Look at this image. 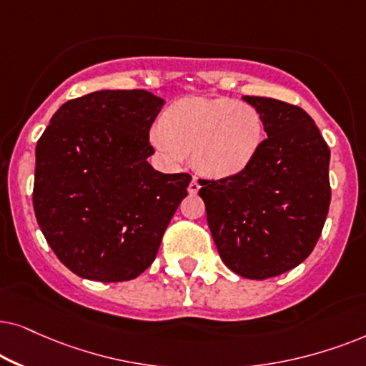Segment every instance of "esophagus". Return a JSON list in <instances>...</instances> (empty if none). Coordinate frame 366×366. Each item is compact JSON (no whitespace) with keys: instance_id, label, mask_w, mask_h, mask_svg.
Instances as JSON below:
<instances>
[{"instance_id":"34e87169","label":"esophagus","mask_w":366,"mask_h":366,"mask_svg":"<svg viewBox=\"0 0 366 366\" xmlns=\"http://www.w3.org/2000/svg\"><path fill=\"white\" fill-rule=\"evenodd\" d=\"M199 189H201V186H199V180H197L196 177H194V179L191 180V184H189L187 191H189V194H192V196H194V194L199 192Z\"/></svg>"}]
</instances>
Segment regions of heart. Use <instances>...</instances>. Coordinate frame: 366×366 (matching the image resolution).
<instances>
[{"label":"heart","instance_id":"obj_1","mask_svg":"<svg viewBox=\"0 0 366 366\" xmlns=\"http://www.w3.org/2000/svg\"><path fill=\"white\" fill-rule=\"evenodd\" d=\"M152 147L167 162L192 150V164L212 179L241 174L264 142V122L254 107L231 99L186 97L165 110L149 132Z\"/></svg>","mask_w":366,"mask_h":366}]
</instances>
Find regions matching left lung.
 Returning <instances> with one entry per match:
<instances>
[{"label": "left lung", "mask_w": 366, "mask_h": 366, "mask_svg": "<svg viewBox=\"0 0 366 366\" xmlns=\"http://www.w3.org/2000/svg\"><path fill=\"white\" fill-rule=\"evenodd\" d=\"M267 139L241 174L201 180L207 224L229 269L266 280L293 269L315 249L328 216L330 149L300 107L242 97Z\"/></svg>", "instance_id": "8db88e82"}]
</instances>
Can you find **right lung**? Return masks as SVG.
Segmentation results:
<instances>
[{"label": "right lung", "instance_id": "add662e5", "mask_svg": "<svg viewBox=\"0 0 366 366\" xmlns=\"http://www.w3.org/2000/svg\"><path fill=\"white\" fill-rule=\"evenodd\" d=\"M164 100L100 90L68 100L36 144L33 207L53 252L76 276L119 282L152 264L189 174L149 164Z\"/></svg>", "mask_w": 366, "mask_h": 366}]
</instances>
